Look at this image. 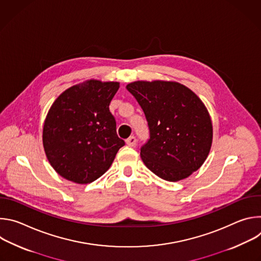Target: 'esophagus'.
<instances>
[{"label": "esophagus", "instance_id": "34e87169", "mask_svg": "<svg viewBox=\"0 0 261 261\" xmlns=\"http://www.w3.org/2000/svg\"><path fill=\"white\" fill-rule=\"evenodd\" d=\"M126 143L129 146H134L137 143V139H136L135 136H130L128 139H126Z\"/></svg>", "mask_w": 261, "mask_h": 261}]
</instances>
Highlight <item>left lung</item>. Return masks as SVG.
<instances>
[{
	"instance_id": "obj_1",
	"label": "left lung",
	"mask_w": 261,
	"mask_h": 261,
	"mask_svg": "<svg viewBox=\"0 0 261 261\" xmlns=\"http://www.w3.org/2000/svg\"><path fill=\"white\" fill-rule=\"evenodd\" d=\"M127 90L142 108L150 138L141 146L145 166L159 177L177 181L205 161L213 141V125L202 101L175 82H134Z\"/></svg>"
}]
</instances>
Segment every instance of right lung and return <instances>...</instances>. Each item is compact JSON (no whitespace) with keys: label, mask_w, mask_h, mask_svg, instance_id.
Listing matches in <instances>:
<instances>
[{"label":"right lung","mask_w":261,"mask_h":261,"mask_svg":"<svg viewBox=\"0 0 261 261\" xmlns=\"http://www.w3.org/2000/svg\"><path fill=\"white\" fill-rule=\"evenodd\" d=\"M119 88L117 82L90 80L67 89L53 103L43 126V146L50 165L64 178L94 181L125 144L109 111Z\"/></svg>","instance_id":"add662e5"}]
</instances>
